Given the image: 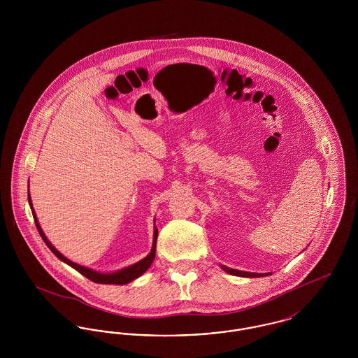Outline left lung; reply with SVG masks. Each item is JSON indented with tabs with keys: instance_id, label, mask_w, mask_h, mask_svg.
<instances>
[{
	"instance_id": "8db88e82",
	"label": "left lung",
	"mask_w": 358,
	"mask_h": 358,
	"mask_svg": "<svg viewBox=\"0 0 358 358\" xmlns=\"http://www.w3.org/2000/svg\"><path fill=\"white\" fill-rule=\"evenodd\" d=\"M222 270H225L227 273H232V275H236V276H247V278H259V276H264V275H267V273H245V271H238V270L227 268L225 266H222Z\"/></svg>"
}]
</instances>
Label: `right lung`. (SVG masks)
<instances>
[{
	"label": "right lung",
	"mask_w": 358,
	"mask_h": 358,
	"mask_svg": "<svg viewBox=\"0 0 358 358\" xmlns=\"http://www.w3.org/2000/svg\"><path fill=\"white\" fill-rule=\"evenodd\" d=\"M28 201H29L31 209H32V215H34L36 228H37L40 236L44 240V243L48 245V248H50L52 252L55 254V256H57L62 262L67 263L72 268H75L78 273L85 275V278H88L90 280H92V282H95V283H102V285H126V283H129V282L136 279L138 276H141L142 273H145V271L152 266L154 257H155V244H157V235H158V229H157V228H155V231H154L153 248H152L150 254L146 256L145 259H142L141 262H138L136 264H133V266H130V267H127V268H124V270H120L118 273H96V271H94V270H91V268H87V267L79 266V264L71 262L67 257H64V256L62 255V254L52 245L51 243L48 241V238H45V235H44V232H43L40 224L37 222V217H36V215H34V206H32V201H31V196H28Z\"/></svg>",
	"instance_id": "obj_1"
}]
</instances>
